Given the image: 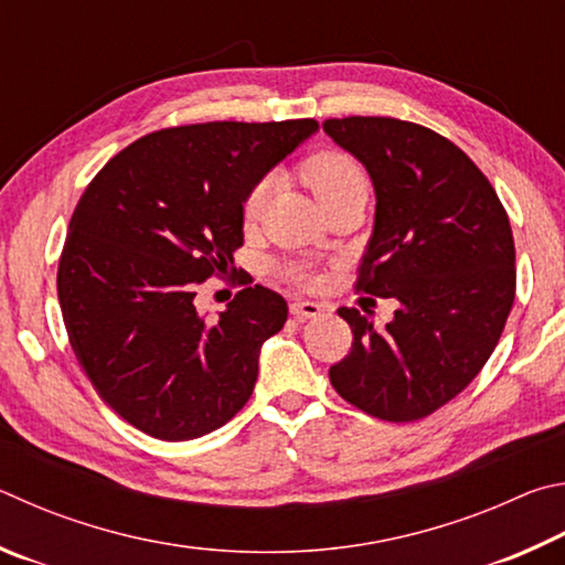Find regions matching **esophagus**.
I'll return each instance as SVG.
<instances>
[{
    "label": "esophagus",
    "mask_w": 565,
    "mask_h": 565,
    "mask_svg": "<svg viewBox=\"0 0 565 565\" xmlns=\"http://www.w3.org/2000/svg\"><path fill=\"white\" fill-rule=\"evenodd\" d=\"M324 312V305L320 302H310V300H295L290 302V315L298 320H312V318H320Z\"/></svg>",
    "instance_id": "34e87169"
}]
</instances>
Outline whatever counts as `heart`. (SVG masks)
Listing matches in <instances>:
<instances>
[{
	"mask_svg": "<svg viewBox=\"0 0 565 565\" xmlns=\"http://www.w3.org/2000/svg\"><path fill=\"white\" fill-rule=\"evenodd\" d=\"M302 178L305 183L312 188V193L318 195V201L322 205H328L330 201H334V198H340L350 191H360V188L367 191V175H364L360 163L342 151L315 153L312 158H308V163H305ZM267 191H270V183L260 181L250 193H247L245 205H243V213L247 221H253V217L260 213ZM290 275L300 282L310 280V273L305 270V267H292Z\"/></svg>",
	"mask_w": 565,
	"mask_h": 565,
	"instance_id": "obj_1",
	"label": "heart"
}]
</instances>
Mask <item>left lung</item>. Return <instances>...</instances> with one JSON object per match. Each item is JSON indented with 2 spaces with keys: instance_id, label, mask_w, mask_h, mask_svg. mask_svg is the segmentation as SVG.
Instances as JSON below:
<instances>
[{
  "instance_id": "obj_1",
  "label": "left lung",
  "mask_w": 565,
  "mask_h": 565,
  "mask_svg": "<svg viewBox=\"0 0 565 565\" xmlns=\"http://www.w3.org/2000/svg\"><path fill=\"white\" fill-rule=\"evenodd\" d=\"M322 128L367 168L377 198L358 290L399 302L382 330L338 310L354 342L330 382L372 417L422 419L477 377L501 338L516 292L509 215L471 158L429 128L384 116Z\"/></svg>"
}]
</instances>
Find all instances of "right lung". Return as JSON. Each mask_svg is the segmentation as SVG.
Listing matches in <instances>:
<instances>
[{"label":"right lung","mask_w":565,"mask_h":565,"mask_svg":"<svg viewBox=\"0 0 565 565\" xmlns=\"http://www.w3.org/2000/svg\"><path fill=\"white\" fill-rule=\"evenodd\" d=\"M315 131L312 118L163 128L78 201L56 275L68 342L102 399L148 437L198 439L250 399L288 302L247 285L207 320L195 290L243 245L247 193Z\"/></svg>","instance_id":"1"}]
</instances>
